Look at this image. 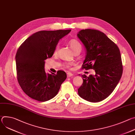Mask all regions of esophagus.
Returning a JSON list of instances; mask_svg holds the SVG:
<instances>
[{
	"instance_id": "obj_1",
	"label": "esophagus",
	"mask_w": 135,
	"mask_h": 135,
	"mask_svg": "<svg viewBox=\"0 0 135 135\" xmlns=\"http://www.w3.org/2000/svg\"><path fill=\"white\" fill-rule=\"evenodd\" d=\"M67 78H70V77H71L73 75V74L70 72H68L67 73Z\"/></svg>"
}]
</instances>
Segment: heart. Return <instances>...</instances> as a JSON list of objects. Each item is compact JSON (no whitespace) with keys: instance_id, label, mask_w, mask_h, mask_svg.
Here are the masks:
<instances>
[{"instance_id":"b5f03b06","label":"heart","mask_w":135,"mask_h":135,"mask_svg":"<svg viewBox=\"0 0 135 135\" xmlns=\"http://www.w3.org/2000/svg\"><path fill=\"white\" fill-rule=\"evenodd\" d=\"M69 45H70L71 48L73 49V50L74 51V52L77 51H79V50L81 51L82 46H81V43L78 41H77L76 40H71L69 41ZM57 49H58V45H57L56 46V48L55 50V52H56L57 51ZM70 65H71L70 64L68 63V64H65L64 65V66L66 68H70Z\"/></svg>"}]
</instances>
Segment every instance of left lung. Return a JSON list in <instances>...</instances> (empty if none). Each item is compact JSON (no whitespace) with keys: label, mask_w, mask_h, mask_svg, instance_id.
<instances>
[{"label":"left lung","mask_w":135,"mask_h":135,"mask_svg":"<svg viewBox=\"0 0 135 135\" xmlns=\"http://www.w3.org/2000/svg\"><path fill=\"white\" fill-rule=\"evenodd\" d=\"M86 50L82 69H94V75H82L83 84L78 93L93 103L107 98L119 82L123 73L118 46L103 32L94 29H83L78 33Z\"/></svg>","instance_id":"obj_1"}]
</instances>
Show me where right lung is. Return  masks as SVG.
Listing matches in <instances>:
<instances>
[{
    "mask_svg": "<svg viewBox=\"0 0 135 135\" xmlns=\"http://www.w3.org/2000/svg\"><path fill=\"white\" fill-rule=\"evenodd\" d=\"M70 31H38L18 47L15 56L17 81L32 99L45 102L53 98L66 79V73L62 70H58L56 74L46 73L44 60L52 56L59 41Z\"/></svg>",
    "mask_w": 135,
    "mask_h": 135,
    "instance_id": "obj_1",
    "label": "right lung"
}]
</instances>
